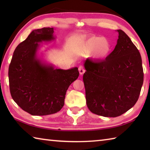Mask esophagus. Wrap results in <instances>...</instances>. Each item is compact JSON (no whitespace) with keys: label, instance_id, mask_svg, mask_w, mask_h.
I'll list each match as a JSON object with an SVG mask.
<instances>
[{"label":"esophagus","instance_id":"obj_1","mask_svg":"<svg viewBox=\"0 0 150 150\" xmlns=\"http://www.w3.org/2000/svg\"><path fill=\"white\" fill-rule=\"evenodd\" d=\"M79 74L81 75H82L84 74V73L85 72V70L82 66H79Z\"/></svg>","mask_w":150,"mask_h":150}]
</instances>
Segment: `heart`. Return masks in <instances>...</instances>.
<instances>
[{"label":"heart","mask_w":150,"mask_h":150,"mask_svg":"<svg viewBox=\"0 0 150 150\" xmlns=\"http://www.w3.org/2000/svg\"><path fill=\"white\" fill-rule=\"evenodd\" d=\"M111 48L110 42L105 38L92 36L81 43L79 51L85 56L93 54L95 58L103 59L110 54Z\"/></svg>","instance_id":"1"}]
</instances>
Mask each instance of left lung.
Wrapping results in <instances>:
<instances>
[{
	"label": "left lung",
	"instance_id": "obj_1",
	"mask_svg": "<svg viewBox=\"0 0 150 150\" xmlns=\"http://www.w3.org/2000/svg\"><path fill=\"white\" fill-rule=\"evenodd\" d=\"M115 50L105 59L85 61L86 103L91 112L116 117L133 107L144 82L140 54L122 30Z\"/></svg>",
	"mask_w": 150,
	"mask_h": 150
}]
</instances>
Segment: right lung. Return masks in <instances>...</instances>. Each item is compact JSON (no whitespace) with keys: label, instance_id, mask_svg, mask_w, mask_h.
<instances>
[{"label":"right lung","instance_id":"obj_1","mask_svg":"<svg viewBox=\"0 0 150 150\" xmlns=\"http://www.w3.org/2000/svg\"><path fill=\"white\" fill-rule=\"evenodd\" d=\"M54 28L34 30L15 49L8 68L10 91L22 110L33 116L59 112L66 92L79 77L78 68L55 69L38 57L42 42L55 40Z\"/></svg>","mask_w":150,"mask_h":150}]
</instances>
